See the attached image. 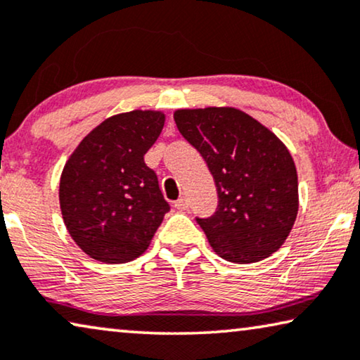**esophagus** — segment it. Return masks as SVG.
<instances>
[{"mask_svg":"<svg viewBox=\"0 0 360 360\" xmlns=\"http://www.w3.org/2000/svg\"><path fill=\"white\" fill-rule=\"evenodd\" d=\"M176 210L179 211H185V210H188V200H186V198H180V200H176L175 201V205H174Z\"/></svg>","mask_w":360,"mask_h":360,"instance_id":"esophagus-1","label":"esophagus"}]
</instances>
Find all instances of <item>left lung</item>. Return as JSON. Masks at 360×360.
I'll return each mask as SVG.
<instances>
[{
  "mask_svg": "<svg viewBox=\"0 0 360 360\" xmlns=\"http://www.w3.org/2000/svg\"><path fill=\"white\" fill-rule=\"evenodd\" d=\"M176 128L206 160L217 210L196 217L219 257L255 263L281 248L299 211L292 155L266 127L232 107L185 108Z\"/></svg>",
  "mask_w": 360,
  "mask_h": 360,
  "instance_id": "1",
  "label": "left lung"
}]
</instances>
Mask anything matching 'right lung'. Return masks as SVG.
I'll use <instances>...</instances> for the list:
<instances>
[{
	"label": "right lung",
	"instance_id": "right-lung-1",
	"mask_svg": "<svg viewBox=\"0 0 360 360\" xmlns=\"http://www.w3.org/2000/svg\"><path fill=\"white\" fill-rule=\"evenodd\" d=\"M165 115L133 110L107 118L68 159L60 180L65 226L82 252L102 263H127L149 247L170 206L144 154Z\"/></svg>",
	"mask_w": 360,
	"mask_h": 360
}]
</instances>
